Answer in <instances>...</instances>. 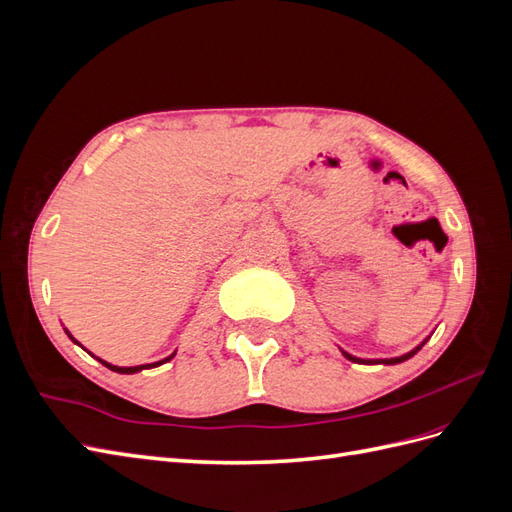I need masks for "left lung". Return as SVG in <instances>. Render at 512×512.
<instances>
[{"mask_svg":"<svg viewBox=\"0 0 512 512\" xmlns=\"http://www.w3.org/2000/svg\"><path fill=\"white\" fill-rule=\"evenodd\" d=\"M425 342H427V339H425ZM425 342H423V344H425ZM423 344H418V346H416L414 350H410L408 354L395 356V359H356V356H352V354H348V352H344V350H342V354L346 356L348 361H352V363H363V365H376V363H382V365H397V363H404V361H408L410 356H414L418 350L423 348Z\"/></svg>","mask_w":512,"mask_h":512,"instance_id":"8db88e82","label":"left lung"}]
</instances>
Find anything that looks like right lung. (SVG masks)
I'll use <instances>...</instances> for the list:
<instances>
[{"instance_id":"right-lung-1","label":"right lung","mask_w":512,"mask_h":512,"mask_svg":"<svg viewBox=\"0 0 512 512\" xmlns=\"http://www.w3.org/2000/svg\"><path fill=\"white\" fill-rule=\"evenodd\" d=\"M68 333V331H66ZM68 337L72 339V342L74 344H79V342H76V339L68 333ZM173 356H175V352L173 354H170V356H166V359H162V361H158V363H149V365H136V367H117V365H111V363H106V361H102V359H98L104 367H108V369H111V371H117V374H136V371H143V369H151V367H158V365H162V363H166V361H170V359H173Z\"/></svg>"}]
</instances>
